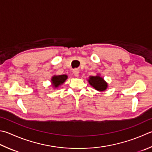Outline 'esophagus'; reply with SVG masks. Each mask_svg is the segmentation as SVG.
<instances>
[{
	"label": "esophagus",
	"instance_id": "34e87169",
	"mask_svg": "<svg viewBox=\"0 0 152 152\" xmlns=\"http://www.w3.org/2000/svg\"><path fill=\"white\" fill-rule=\"evenodd\" d=\"M79 73V71L78 69H74L73 70V74L75 77H78Z\"/></svg>",
	"mask_w": 152,
	"mask_h": 152
}]
</instances>
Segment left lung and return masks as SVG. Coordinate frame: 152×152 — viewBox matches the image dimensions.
I'll use <instances>...</instances> for the list:
<instances>
[{
    "mask_svg": "<svg viewBox=\"0 0 152 152\" xmlns=\"http://www.w3.org/2000/svg\"><path fill=\"white\" fill-rule=\"evenodd\" d=\"M88 81L93 87L99 91H104L107 89L108 87L107 82L103 79L102 77L99 75L89 77Z\"/></svg>",
    "mask_w": 152,
    "mask_h": 152,
    "instance_id": "obj_1",
    "label": "left lung"
}]
</instances>
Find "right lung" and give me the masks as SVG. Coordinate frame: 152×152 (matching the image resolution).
<instances>
[{"label": "right lung", "mask_w": 152, "mask_h": 152, "mask_svg": "<svg viewBox=\"0 0 152 152\" xmlns=\"http://www.w3.org/2000/svg\"><path fill=\"white\" fill-rule=\"evenodd\" d=\"M67 79V76L66 75H54L51 78V83L54 88H58L59 85L64 83L65 80Z\"/></svg>", "instance_id": "add662e5"}]
</instances>
